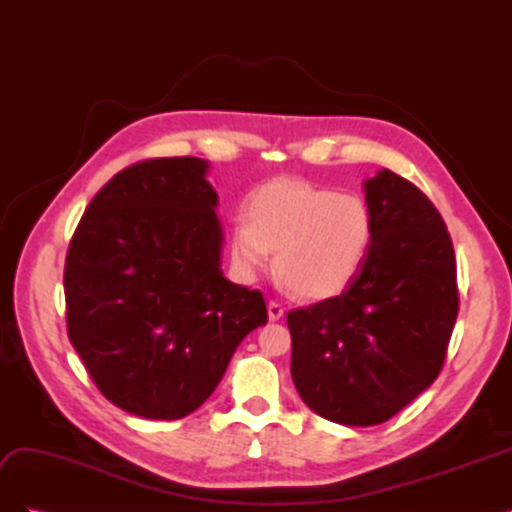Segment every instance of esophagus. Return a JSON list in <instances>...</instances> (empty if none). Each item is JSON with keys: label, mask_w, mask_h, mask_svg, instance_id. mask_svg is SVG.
Instances as JSON below:
<instances>
[{"label": "esophagus", "mask_w": 512, "mask_h": 512, "mask_svg": "<svg viewBox=\"0 0 512 512\" xmlns=\"http://www.w3.org/2000/svg\"><path fill=\"white\" fill-rule=\"evenodd\" d=\"M267 312H269V320H280L282 316H284V307L277 303V301H269V305H267Z\"/></svg>", "instance_id": "34e87169"}]
</instances>
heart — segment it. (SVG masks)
<instances>
[{"mask_svg": "<svg viewBox=\"0 0 512 512\" xmlns=\"http://www.w3.org/2000/svg\"><path fill=\"white\" fill-rule=\"evenodd\" d=\"M250 220L232 228L230 247L247 273H275L294 294L327 301L346 292L363 271L374 243V215L356 194L305 181L260 185L247 203Z\"/></svg>", "mask_w": 512, "mask_h": 512, "instance_id": "heart-1", "label": "heart"}]
</instances>
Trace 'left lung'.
Listing matches in <instances>:
<instances>
[{
  "instance_id": "left-lung-1",
  "label": "left lung",
  "mask_w": 512,
  "mask_h": 512,
  "mask_svg": "<svg viewBox=\"0 0 512 512\" xmlns=\"http://www.w3.org/2000/svg\"><path fill=\"white\" fill-rule=\"evenodd\" d=\"M374 243L352 286L288 312L290 374L327 421H389L438 378L457 320L453 241L431 200L384 168L363 183Z\"/></svg>"
}]
</instances>
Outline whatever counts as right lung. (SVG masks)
I'll return each instance as SVG.
<instances>
[{
	"label": "right lung",
	"instance_id": "add662e5",
	"mask_svg": "<svg viewBox=\"0 0 512 512\" xmlns=\"http://www.w3.org/2000/svg\"><path fill=\"white\" fill-rule=\"evenodd\" d=\"M200 158L123 168L94 196L68 247V337L117 408L175 421L220 384L247 333L267 324L260 290L220 269L218 194Z\"/></svg>",
	"mask_w": 512,
	"mask_h": 512
}]
</instances>
